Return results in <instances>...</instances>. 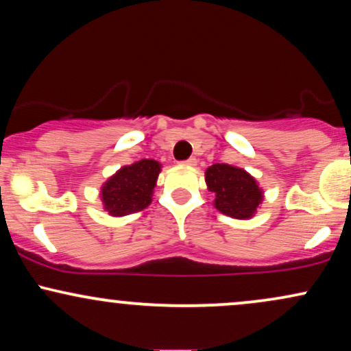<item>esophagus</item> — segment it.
Listing matches in <instances>:
<instances>
[{
	"mask_svg": "<svg viewBox=\"0 0 351 351\" xmlns=\"http://www.w3.org/2000/svg\"><path fill=\"white\" fill-rule=\"evenodd\" d=\"M196 163H198V162H196L195 156H191V158H188L186 162H183L184 167H196Z\"/></svg>",
	"mask_w": 351,
	"mask_h": 351,
	"instance_id": "1",
	"label": "esophagus"
}]
</instances>
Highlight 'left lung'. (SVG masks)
I'll return each mask as SVG.
<instances>
[{
    "label": "left lung",
    "mask_w": 351,
    "mask_h": 351,
    "mask_svg": "<svg viewBox=\"0 0 351 351\" xmlns=\"http://www.w3.org/2000/svg\"><path fill=\"white\" fill-rule=\"evenodd\" d=\"M204 181L209 191L215 193V208L232 219H251L264 201L257 180L234 165H211L204 171Z\"/></svg>",
    "instance_id": "1"
}]
</instances>
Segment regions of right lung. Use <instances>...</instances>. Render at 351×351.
I'll use <instances>...</instances> for the list:
<instances>
[{
	"mask_svg": "<svg viewBox=\"0 0 351 351\" xmlns=\"http://www.w3.org/2000/svg\"><path fill=\"white\" fill-rule=\"evenodd\" d=\"M160 171L162 163L147 158L117 170L100 186L104 211L114 217H122L150 206Z\"/></svg>",
	"mask_w": 351,
	"mask_h": 351,
	"instance_id": "add662e5",
	"label": "right lung"
}]
</instances>
